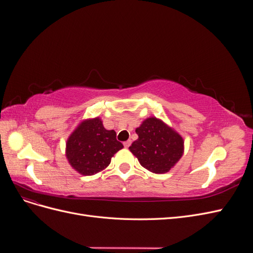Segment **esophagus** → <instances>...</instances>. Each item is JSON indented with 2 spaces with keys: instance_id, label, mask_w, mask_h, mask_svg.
Returning <instances> with one entry per match:
<instances>
[{
  "instance_id": "obj_1",
  "label": "esophagus",
  "mask_w": 253,
  "mask_h": 253,
  "mask_svg": "<svg viewBox=\"0 0 253 253\" xmlns=\"http://www.w3.org/2000/svg\"><path fill=\"white\" fill-rule=\"evenodd\" d=\"M124 145H125V148H126V149H127V148L129 147V145H131V140H126V141H125V142H124Z\"/></svg>"
}]
</instances>
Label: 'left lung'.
Listing matches in <instances>:
<instances>
[{
	"label": "left lung",
	"instance_id": "left-lung-1",
	"mask_svg": "<svg viewBox=\"0 0 253 253\" xmlns=\"http://www.w3.org/2000/svg\"><path fill=\"white\" fill-rule=\"evenodd\" d=\"M136 133L138 139L128 149L144 169L164 174L169 172L181 158L185 150L183 138L162 119H144L136 128Z\"/></svg>",
	"mask_w": 253,
	"mask_h": 253
}]
</instances>
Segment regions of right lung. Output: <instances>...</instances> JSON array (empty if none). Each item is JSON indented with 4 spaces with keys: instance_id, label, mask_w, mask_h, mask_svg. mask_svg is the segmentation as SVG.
<instances>
[{
    "instance_id": "right-lung-1",
    "label": "right lung",
    "mask_w": 253,
    "mask_h": 253,
    "mask_svg": "<svg viewBox=\"0 0 253 253\" xmlns=\"http://www.w3.org/2000/svg\"><path fill=\"white\" fill-rule=\"evenodd\" d=\"M124 148L114 129H106L99 117L82 120L68 136L65 156L75 171L84 176L103 171Z\"/></svg>"
}]
</instances>
